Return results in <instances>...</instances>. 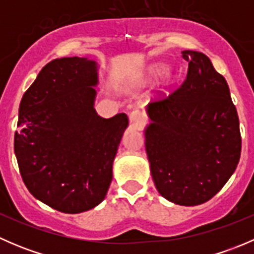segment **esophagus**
<instances>
[{
  "label": "esophagus",
  "mask_w": 254,
  "mask_h": 254,
  "mask_svg": "<svg viewBox=\"0 0 254 254\" xmlns=\"http://www.w3.org/2000/svg\"><path fill=\"white\" fill-rule=\"evenodd\" d=\"M129 120H130V127H134V129H141L146 122V117L143 113L140 111H134L130 113L129 115Z\"/></svg>",
  "instance_id": "obj_1"
}]
</instances>
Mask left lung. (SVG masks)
Segmentation results:
<instances>
[{
  "mask_svg": "<svg viewBox=\"0 0 254 254\" xmlns=\"http://www.w3.org/2000/svg\"><path fill=\"white\" fill-rule=\"evenodd\" d=\"M183 83L147 106L145 130L151 175L158 193L184 206L216 195L241 156L240 120L229 84L203 53L184 50Z\"/></svg>",
  "mask_w": 254,
  "mask_h": 254,
  "instance_id": "1",
  "label": "left lung"
}]
</instances>
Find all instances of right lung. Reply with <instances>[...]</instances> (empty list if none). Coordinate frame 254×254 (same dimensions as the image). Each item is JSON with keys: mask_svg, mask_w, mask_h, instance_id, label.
I'll list each match as a JSON object with an SVG mask.
<instances>
[{"mask_svg": "<svg viewBox=\"0 0 254 254\" xmlns=\"http://www.w3.org/2000/svg\"><path fill=\"white\" fill-rule=\"evenodd\" d=\"M96 61L61 58L47 64L19 104L14 134L20 176L34 198L78 214L102 203L129 120L104 119L93 108Z\"/></svg>", "mask_w": 254, "mask_h": 254, "instance_id": "obj_1", "label": "right lung"}]
</instances>
